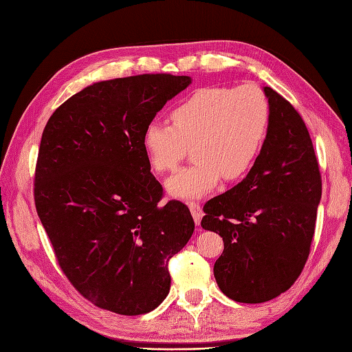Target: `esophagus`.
<instances>
[{"instance_id": "34e87169", "label": "esophagus", "mask_w": 352, "mask_h": 352, "mask_svg": "<svg viewBox=\"0 0 352 352\" xmlns=\"http://www.w3.org/2000/svg\"><path fill=\"white\" fill-rule=\"evenodd\" d=\"M188 206L190 208V213L193 216V221H195L197 226H199L201 218H203V210H201L199 203H197V201H189Z\"/></svg>"}]
</instances>
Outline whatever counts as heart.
<instances>
[{"instance_id":"1","label":"heart","mask_w":352,"mask_h":352,"mask_svg":"<svg viewBox=\"0 0 352 352\" xmlns=\"http://www.w3.org/2000/svg\"><path fill=\"white\" fill-rule=\"evenodd\" d=\"M170 125L151 122L142 148L157 172L174 170L192 146L195 163L166 182L178 198H198L223 180L242 178L256 162L271 122L265 92L254 85L197 89L169 115Z\"/></svg>"}]
</instances>
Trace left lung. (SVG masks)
Instances as JSON below:
<instances>
[{
  "label": "left lung",
  "instance_id": "obj_1",
  "mask_svg": "<svg viewBox=\"0 0 352 352\" xmlns=\"http://www.w3.org/2000/svg\"><path fill=\"white\" fill-rule=\"evenodd\" d=\"M271 107L267 136L254 166L233 189L207 201L201 227L219 233L213 272L222 294L258 304L290 289L302 272L322 195L307 126L292 104L263 87Z\"/></svg>",
  "mask_w": 352,
  "mask_h": 352
}]
</instances>
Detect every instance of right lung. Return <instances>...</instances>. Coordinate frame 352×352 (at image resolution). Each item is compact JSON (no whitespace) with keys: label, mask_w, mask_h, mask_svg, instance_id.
<instances>
[{"label":"right lung","mask_w":352,"mask_h":352,"mask_svg":"<svg viewBox=\"0 0 352 352\" xmlns=\"http://www.w3.org/2000/svg\"><path fill=\"white\" fill-rule=\"evenodd\" d=\"M190 77L144 74L100 81L48 119L34 204L58 266L81 296L118 315H144L169 294L168 261L195 230L188 206H159L142 134Z\"/></svg>","instance_id":"1"}]
</instances>
